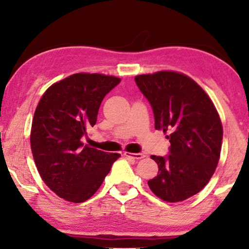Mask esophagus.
I'll use <instances>...</instances> for the list:
<instances>
[{"label":"esophagus","mask_w":249,"mask_h":249,"mask_svg":"<svg viewBox=\"0 0 249 249\" xmlns=\"http://www.w3.org/2000/svg\"><path fill=\"white\" fill-rule=\"evenodd\" d=\"M124 156H127V158H131V159H135V160H142L145 158L144 154H142V153H124Z\"/></svg>","instance_id":"34e87169"}]
</instances>
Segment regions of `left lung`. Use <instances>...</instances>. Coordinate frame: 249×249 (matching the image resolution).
I'll list each match as a JSON object with an SVG mask.
<instances>
[{
	"label": "left lung",
	"instance_id": "8db88e82",
	"mask_svg": "<svg viewBox=\"0 0 249 249\" xmlns=\"http://www.w3.org/2000/svg\"><path fill=\"white\" fill-rule=\"evenodd\" d=\"M135 81L153 108L155 129L169 134V154L151 156L159 173L148 186L165 202H181L199 193L215 171L223 136L220 117L186 74L159 71L136 76Z\"/></svg>",
	"mask_w": 249,
	"mask_h": 249
}]
</instances>
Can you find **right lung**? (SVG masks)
<instances>
[{"mask_svg": "<svg viewBox=\"0 0 249 249\" xmlns=\"http://www.w3.org/2000/svg\"><path fill=\"white\" fill-rule=\"evenodd\" d=\"M120 81L100 73H74L53 84L40 98L30 145L43 181L61 198L73 203L90 198L120 158L81 142L87 128L96 124L105 95Z\"/></svg>", "mask_w": 249, "mask_h": 249, "instance_id": "right-lung-1", "label": "right lung"}]
</instances>
